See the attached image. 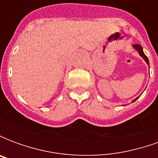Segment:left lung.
<instances>
[{"label":"left lung","instance_id":"left-lung-1","mask_svg":"<svg viewBox=\"0 0 158 158\" xmlns=\"http://www.w3.org/2000/svg\"><path fill=\"white\" fill-rule=\"evenodd\" d=\"M133 48L135 49V50H136L137 52H138V53H139V55L142 57L145 61H146V62L148 64V66L150 65L149 64V60H148V58H147V56H146V55H145V53H144V52H143V48H142V46L140 45H139V44H136V45H133ZM149 68H150V66H149ZM139 96H138V97H136L135 99V100H133L132 101V102H135L136 100L138 99L139 98ZM124 106V105H123Z\"/></svg>","mask_w":158,"mask_h":158}]
</instances>
